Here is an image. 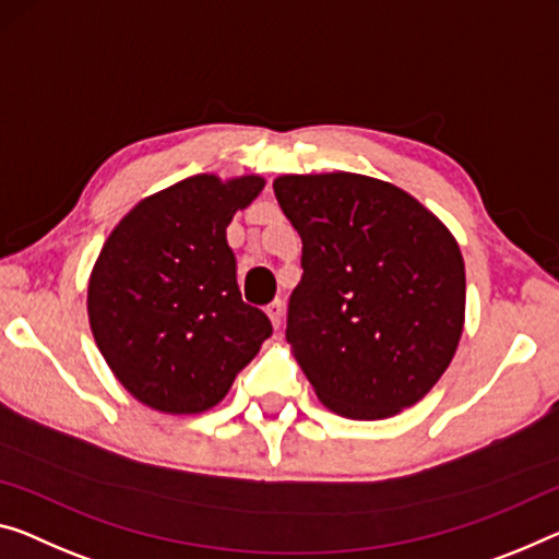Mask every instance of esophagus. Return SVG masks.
<instances>
[{
  "mask_svg": "<svg viewBox=\"0 0 559 559\" xmlns=\"http://www.w3.org/2000/svg\"><path fill=\"white\" fill-rule=\"evenodd\" d=\"M267 317H270L272 328L280 330L282 320H285V302H282V299H274V302L267 307Z\"/></svg>",
  "mask_w": 559,
  "mask_h": 559,
  "instance_id": "obj_1",
  "label": "esophagus"
}]
</instances>
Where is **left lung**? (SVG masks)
<instances>
[{
    "mask_svg": "<svg viewBox=\"0 0 559 559\" xmlns=\"http://www.w3.org/2000/svg\"><path fill=\"white\" fill-rule=\"evenodd\" d=\"M274 197L302 237L287 342L324 407L384 419L435 388L465 328L452 231L382 179L282 175Z\"/></svg>",
    "mask_w": 559,
    "mask_h": 559,
    "instance_id": "left-lung-1",
    "label": "left lung"
}]
</instances>
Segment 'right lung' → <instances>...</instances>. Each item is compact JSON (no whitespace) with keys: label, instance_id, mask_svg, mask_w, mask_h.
Listing matches in <instances>:
<instances>
[{"label":"right lung","instance_id":"obj_1","mask_svg":"<svg viewBox=\"0 0 559 559\" xmlns=\"http://www.w3.org/2000/svg\"><path fill=\"white\" fill-rule=\"evenodd\" d=\"M260 175H194L132 207L94 262V342L122 388L157 412L200 415L272 334L242 302L227 225L262 192Z\"/></svg>","mask_w":559,"mask_h":559}]
</instances>
